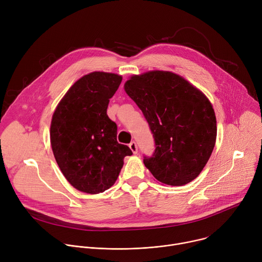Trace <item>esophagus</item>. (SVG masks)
Masks as SVG:
<instances>
[{
  "instance_id": "1",
  "label": "esophagus",
  "mask_w": 262,
  "mask_h": 262,
  "mask_svg": "<svg viewBox=\"0 0 262 262\" xmlns=\"http://www.w3.org/2000/svg\"><path fill=\"white\" fill-rule=\"evenodd\" d=\"M128 146H129V148H130V150L133 151V154H135V155H136V154L138 152V145H137V143H136V142H134V141H133V142H130Z\"/></svg>"
}]
</instances>
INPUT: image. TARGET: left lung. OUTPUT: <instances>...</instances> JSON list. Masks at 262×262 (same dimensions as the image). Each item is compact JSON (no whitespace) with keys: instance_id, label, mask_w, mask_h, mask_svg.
Segmentation results:
<instances>
[{"instance_id":"left-lung-1","label":"left lung","mask_w":262,"mask_h":262,"mask_svg":"<svg viewBox=\"0 0 262 262\" xmlns=\"http://www.w3.org/2000/svg\"><path fill=\"white\" fill-rule=\"evenodd\" d=\"M124 90L154 135L156 150L144 157L146 168L168 185L194 180L215 144L216 120L208 98L178 74L161 70L133 76Z\"/></svg>"}]
</instances>
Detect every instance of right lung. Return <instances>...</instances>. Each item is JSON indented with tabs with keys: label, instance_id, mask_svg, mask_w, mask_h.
I'll use <instances>...</instances> for the list:
<instances>
[{
	"label": "right lung",
	"instance_id": "right-lung-1",
	"mask_svg": "<svg viewBox=\"0 0 262 262\" xmlns=\"http://www.w3.org/2000/svg\"><path fill=\"white\" fill-rule=\"evenodd\" d=\"M115 73L94 71L74 83L59 102L51 123L56 162L68 182L87 194L115 183L128 146L117 142V124L106 108L121 84Z\"/></svg>",
	"mask_w": 262,
	"mask_h": 262
}]
</instances>
